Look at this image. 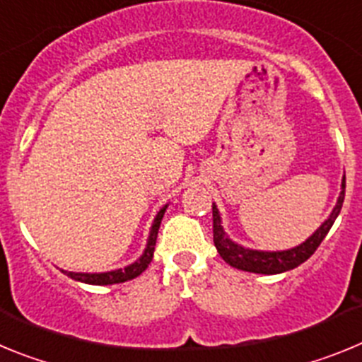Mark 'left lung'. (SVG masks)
Here are the masks:
<instances>
[{
    "label": "left lung",
    "instance_id": "8db88e82",
    "mask_svg": "<svg viewBox=\"0 0 362 362\" xmlns=\"http://www.w3.org/2000/svg\"><path fill=\"white\" fill-rule=\"evenodd\" d=\"M344 188H346V177L343 175L341 181V194L337 197L334 210L330 212L328 219H325L321 226L310 235L306 241L300 245L288 248V250H277V252H268V250H254V248H246V246L239 245L233 239H230L228 233L223 228V219H221L219 209L217 204H212V214H214V245H216L217 252L225 263L230 267L238 268V270L252 272V274H264V276H274V274H283L297 268L303 264L313 252L317 250V246L321 245L322 239L326 238V233L330 232L332 225L337 219L339 212L343 209L344 201Z\"/></svg>",
    "mask_w": 362,
    "mask_h": 362
}]
</instances>
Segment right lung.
<instances>
[{
	"label": "right lung",
	"mask_w": 362,
	"mask_h": 362,
	"mask_svg": "<svg viewBox=\"0 0 362 362\" xmlns=\"http://www.w3.org/2000/svg\"><path fill=\"white\" fill-rule=\"evenodd\" d=\"M166 209H168V204H165L156 217L152 221V226H150L148 232V239H146V246L145 250H143L141 257L134 261L132 264H127L123 268H117V270H110V272H94V274H88V272H69V270H62L65 276H69L70 279L79 281V283H86V284H98V286H103V284H117V283H124V281H130L134 277L141 276L143 272L148 268L150 261L153 257V248H156V241H158V232L159 226H161V219L165 216Z\"/></svg>",
	"instance_id": "obj_1"
}]
</instances>
